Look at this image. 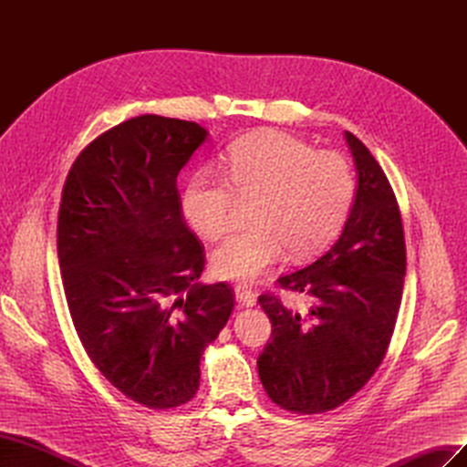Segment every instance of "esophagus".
Instances as JSON below:
<instances>
[{
	"label": "esophagus",
	"mask_w": 467,
	"mask_h": 467,
	"mask_svg": "<svg viewBox=\"0 0 467 467\" xmlns=\"http://www.w3.org/2000/svg\"><path fill=\"white\" fill-rule=\"evenodd\" d=\"M235 298L242 306L251 307V306H255V302H257V294H255V290H251L247 285H237L235 286Z\"/></svg>",
	"instance_id": "34e87169"
}]
</instances>
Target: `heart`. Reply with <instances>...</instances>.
<instances>
[{
  "label": "heart",
  "instance_id": "b5f03b06",
  "mask_svg": "<svg viewBox=\"0 0 467 467\" xmlns=\"http://www.w3.org/2000/svg\"><path fill=\"white\" fill-rule=\"evenodd\" d=\"M225 179L194 175L182 192V214L194 232L220 239L234 228L239 204H250L249 230L212 255L222 280L253 282L278 263L323 251L343 230L357 199V173L345 155L316 151L304 140L261 130L225 155Z\"/></svg>",
  "mask_w": 467,
  "mask_h": 467
}]
</instances>
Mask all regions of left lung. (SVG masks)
I'll return each instance as SVG.
<instances>
[{
    "instance_id": "8db88e82",
    "label": "left lung",
    "mask_w": 467,
    "mask_h": 467,
    "mask_svg": "<svg viewBox=\"0 0 467 467\" xmlns=\"http://www.w3.org/2000/svg\"><path fill=\"white\" fill-rule=\"evenodd\" d=\"M345 138L358 187L343 234L317 261L276 280L304 294L307 307L259 296L273 323L257 358L259 378L276 405L302 415L331 411L364 388L386 357L403 294L398 201L368 148L355 134Z\"/></svg>"
}]
</instances>
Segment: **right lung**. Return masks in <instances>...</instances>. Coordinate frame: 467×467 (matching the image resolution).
Here are the masks:
<instances>
[{"label": "right lung", "instance_id": "add662e5", "mask_svg": "<svg viewBox=\"0 0 467 467\" xmlns=\"http://www.w3.org/2000/svg\"><path fill=\"white\" fill-rule=\"evenodd\" d=\"M206 136L189 120H124L78 155L62 191L56 244L79 341L112 386L150 409L194 398L202 352L235 304L225 282H199L204 247L177 191Z\"/></svg>", "mask_w": 467, "mask_h": 467}]
</instances>
